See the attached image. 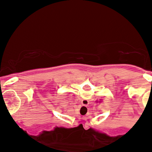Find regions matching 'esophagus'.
<instances>
[{
  "label": "esophagus",
  "mask_w": 152,
  "mask_h": 152,
  "mask_svg": "<svg viewBox=\"0 0 152 152\" xmlns=\"http://www.w3.org/2000/svg\"><path fill=\"white\" fill-rule=\"evenodd\" d=\"M88 104H89V102H88V100H86V99H83V100L81 101V104L83 106H88Z\"/></svg>",
  "instance_id": "1"
}]
</instances>
